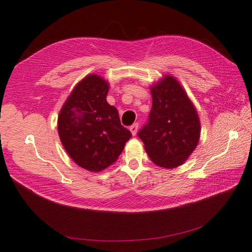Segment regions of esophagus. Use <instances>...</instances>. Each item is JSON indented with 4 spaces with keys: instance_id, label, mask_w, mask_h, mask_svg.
<instances>
[{
    "instance_id": "obj_1",
    "label": "esophagus",
    "mask_w": 252,
    "mask_h": 252,
    "mask_svg": "<svg viewBox=\"0 0 252 252\" xmlns=\"http://www.w3.org/2000/svg\"><path fill=\"white\" fill-rule=\"evenodd\" d=\"M137 130H139V125H137V123H134V125H132L130 126V131L132 133V135H135L137 133Z\"/></svg>"
}]
</instances>
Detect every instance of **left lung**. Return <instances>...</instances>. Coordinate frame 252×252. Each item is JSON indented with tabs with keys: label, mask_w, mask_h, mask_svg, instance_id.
Returning <instances> with one entry per match:
<instances>
[{
	"label": "left lung",
	"mask_w": 252,
	"mask_h": 252,
	"mask_svg": "<svg viewBox=\"0 0 252 252\" xmlns=\"http://www.w3.org/2000/svg\"><path fill=\"white\" fill-rule=\"evenodd\" d=\"M149 122L137 133L155 165L176 168L189 158L200 140L198 112L184 87L171 75L151 86Z\"/></svg>",
	"instance_id": "left-lung-1"
}]
</instances>
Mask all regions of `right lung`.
Segmentation results:
<instances>
[{
    "label": "right lung",
    "mask_w": 252,
    "mask_h": 252,
    "mask_svg": "<svg viewBox=\"0 0 252 252\" xmlns=\"http://www.w3.org/2000/svg\"><path fill=\"white\" fill-rule=\"evenodd\" d=\"M109 84L97 74L78 82L59 113L58 133L64 150L82 168L98 172L117 161L131 132L107 102Z\"/></svg>",
    "instance_id": "right-lung-1"
}]
</instances>
